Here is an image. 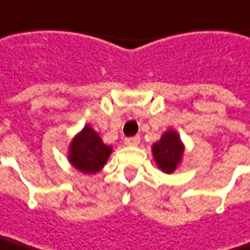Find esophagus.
Returning <instances> with one entry per match:
<instances>
[{
  "label": "esophagus",
  "mask_w": 250,
  "mask_h": 250,
  "mask_svg": "<svg viewBox=\"0 0 250 250\" xmlns=\"http://www.w3.org/2000/svg\"><path fill=\"white\" fill-rule=\"evenodd\" d=\"M140 143V137L139 136H134V137H125V146H137Z\"/></svg>",
  "instance_id": "1"
}]
</instances>
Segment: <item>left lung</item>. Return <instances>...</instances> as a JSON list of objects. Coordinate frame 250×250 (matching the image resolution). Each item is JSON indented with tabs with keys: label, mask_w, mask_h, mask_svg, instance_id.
Instances as JSON below:
<instances>
[{
	"label": "left lung",
	"mask_w": 250,
	"mask_h": 250,
	"mask_svg": "<svg viewBox=\"0 0 250 250\" xmlns=\"http://www.w3.org/2000/svg\"><path fill=\"white\" fill-rule=\"evenodd\" d=\"M151 151L157 167L170 174L179 167L183 159L185 145L176 130H167L163 133L160 140L151 146Z\"/></svg>",
	"instance_id": "8db88e82"
}]
</instances>
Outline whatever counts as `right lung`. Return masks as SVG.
Listing matches in <instances>:
<instances>
[{
	"mask_svg": "<svg viewBox=\"0 0 250 250\" xmlns=\"http://www.w3.org/2000/svg\"><path fill=\"white\" fill-rule=\"evenodd\" d=\"M111 151V146L103 143L99 133L91 125H85L70 143L68 162L84 174H94L104 167Z\"/></svg>",
	"mask_w": 250,
	"mask_h": 250,
	"instance_id": "right-lung-1",
	"label": "right lung"
}]
</instances>
